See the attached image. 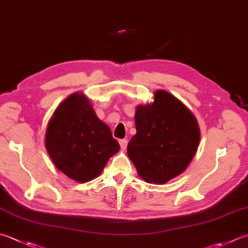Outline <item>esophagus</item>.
<instances>
[{"label": "esophagus", "instance_id": "esophagus-1", "mask_svg": "<svg viewBox=\"0 0 248 248\" xmlns=\"http://www.w3.org/2000/svg\"><path fill=\"white\" fill-rule=\"evenodd\" d=\"M119 144H120V147L123 149L127 148V145H128V140L123 139V140H119Z\"/></svg>", "mask_w": 248, "mask_h": 248}]
</instances>
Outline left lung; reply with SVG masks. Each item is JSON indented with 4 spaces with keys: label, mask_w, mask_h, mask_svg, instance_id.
<instances>
[{
    "label": "left lung",
    "mask_w": 248,
    "mask_h": 248,
    "mask_svg": "<svg viewBox=\"0 0 248 248\" xmlns=\"http://www.w3.org/2000/svg\"><path fill=\"white\" fill-rule=\"evenodd\" d=\"M134 120L137 134L128 144V156L139 175L147 183L163 184L185 171L200 142L191 111L159 90L153 104L138 106Z\"/></svg>",
    "instance_id": "obj_1"
}]
</instances>
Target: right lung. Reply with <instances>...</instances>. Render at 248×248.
<instances>
[{"label": "right lung", "mask_w": 248, "mask_h": 248, "mask_svg": "<svg viewBox=\"0 0 248 248\" xmlns=\"http://www.w3.org/2000/svg\"><path fill=\"white\" fill-rule=\"evenodd\" d=\"M45 144L55 166L82 183L98 176L120 148L110 129L79 93L69 96L56 109L48 124Z\"/></svg>", "instance_id": "obj_1"}]
</instances>
